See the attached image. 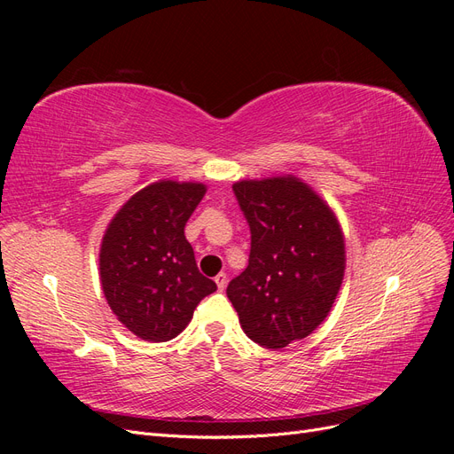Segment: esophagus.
<instances>
[{"label":"esophagus","mask_w":454,"mask_h":454,"mask_svg":"<svg viewBox=\"0 0 454 454\" xmlns=\"http://www.w3.org/2000/svg\"><path fill=\"white\" fill-rule=\"evenodd\" d=\"M215 284H217V287L219 290H225V286H227V274L225 272H219L217 277H215Z\"/></svg>","instance_id":"esophagus-1"}]
</instances>
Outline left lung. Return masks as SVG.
Wrapping results in <instances>:
<instances>
[{
	"label": "left lung",
	"mask_w": 454,
	"mask_h": 454,
	"mask_svg": "<svg viewBox=\"0 0 454 454\" xmlns=\"http://www.w3.org/2000/svg\"><path fill=\"white\" fill-rule=\"evenodd\" d=\"M252 232L250 263L227 297L254 342L284 348L305 339L332 310L347 267L335 212L299 177L232 184Z\"/></svg>",
	"instance_id": "left-lung-1"
}]
</instances>
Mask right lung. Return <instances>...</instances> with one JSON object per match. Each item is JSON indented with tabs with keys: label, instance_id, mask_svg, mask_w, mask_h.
Instances as JSON below:
<instances>
[{
	"label": "right lung",
	"instance_id": "add662e5",
	"mask_svg": "<svg viewBox=\"0 0 454 454\" xmlns=\"http://www.w3.org/2000/svg\"><path fill=\"white\" fill-rule=\"evenodd\" d=\"M204 193L199 182H153L121 206L104 232L102 292L117 320L144 340L180 335L200 301L217 290L199 272L184 232Z\"/></svg>",
	"mask_w": 454,
	"mask_h": 454
}]
</instances>
